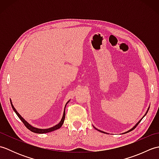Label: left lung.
Here are the masks:
<instances>
[{
	"instance_id": "left-lung-1",
	"label": "left lung",
	"mask_w": 159,
	"mask_h": 159,
	"mask_svg": "<svg viewBox=\"0 0 159 159\" xmlns=\"http://www.w3.org/2000/svg\"><path fill=\"white\" fill-rule=\"evenodd\" d=\"M141 120H142V119H141ZM141 120H140V121H139V122H138V123H137V124L135 125V126H134V127H133V128H131V129H130V130H128V131L126 132V133H128V132H130V131H132V130H134V128H135L137 127V125H138V124H139L140 123V121H141ZM96 129H97V128H96ZM97 130H98V129H97ZM98 130V131H100V132H101V133H104V132H103V131H101V130Z\"/></svg>"
}]
</instances>
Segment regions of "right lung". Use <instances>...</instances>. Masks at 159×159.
Here are the masks:
<instances>
[{
  "instance_id": "add662e5",
  "label": "right lung",
  "mask_w": 159,
  "mask_h": 159,
  "mask_svg": "<svg viewBox=\"0 0 159 159\" xmlns=\"http://www.w3.org/2000/svg\"><path fill=\"white\" fill-rule=\"evenodd\" d=\"M11 107H12V108H13V111H15V113H16L17 116H18V117L20 118V120H21V121H22L23 124H25V126L26 128H27L29 130H30L31 132H33V133H39V134H43V133H49V132H52V131H54V130H55L59 129V128L61 127V126H62L63 122H64V120H65V117H66V111H65V109H66V107H65V109H64L63 116V117H62V119H61V121H60V122H59L58 124H57L56 126H53V127H51V128H47V129H39V128H37L33 127L32 126H31V125H30V124L27 122V121H25V119H23V118L22 117V116H20V115L18 113V111H17L16 110L14 107L13 106V104H12L11 102Z\"/></svg>"
}]
</instances>
